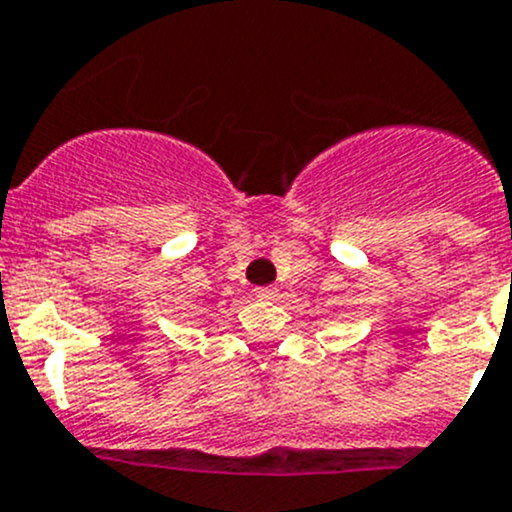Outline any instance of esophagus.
<instances>
[{
    "mask_svg": "<svg viewBox=\"0 0 512 512\" xmlns=\"http://www.w3.org/2000/svg\"><path fill=\"white\" fill-rule=\"evenodd\" d=\"M255 295L260 297V300H272V297L277 295V287H272V285H265V287H255Z\"/></svg>",
    "mask_w": 512,
    "mask_h": 512,
    "instance_id": "esophagus-1",
    "label": "esophagus"
}]
</instances>
